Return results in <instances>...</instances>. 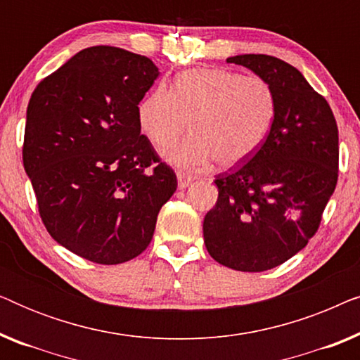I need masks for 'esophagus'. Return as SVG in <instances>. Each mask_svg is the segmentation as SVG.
<instances>
[{"mask_svg": "<svg viewBox=\"0 0 360 360\" xmlns=\"http://www.w3.org/2000/svg\"><path fill=\"white\" fill-rule=\"evenodd\" d=\"M176 180H179V188L184 190V188H186V186H188L195 179H193V176H191V175L185 174V172H179V174H176Z\"/></svg>", "mask_w": 360, "mask_h": 360, "instance_id": "1", "label": "esophagus"}]
</instances>
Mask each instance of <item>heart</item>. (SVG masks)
Listing matches in <instances>:
<instances>
[{
    "label": "heart",
    "mask_w": 360,
    "mask_h": 360,
    "mask_svg": "<svg viewBox=\"0 0 360 360\" xmlns=\"http://www.w3.org/2000/svg\"><path fill=\"white\" fill-rule=\"evenodd\" d=\"M278 100L272 83L228 68H193L172 88L152 90L137 106L141 131L155 146L174 142L190 121L191 134L162 150L169 164L200 170L233 167L257 152L274 129Z\"/></svg>",
    "instance_id": "obj_1"
}]
</instances>
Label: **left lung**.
Returning a JSON list of instances; mask_svg holds the SVG:
<instances>
[{"label":"left lung","mask_w":360,"mask_h":360,"mask_svg":"<svg viewBox=\"0 0 360 360\" xmlns=\"http://www.w3.org/2000/svg\"><path fill=\"white\" fill-rule=\"evenodd\" d=\"M267 78L278 100L267 141L219 174L218 201L205 216L211 257L240 272L287 262L313 238L338 184L339 136L328 101L290 63L264 53L229 57Z\"/></svg>","instance_id":"obj_1"}]
</instances>
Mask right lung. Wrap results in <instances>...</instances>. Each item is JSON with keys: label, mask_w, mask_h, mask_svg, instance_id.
<instances>
[{"label": "right lung", "mask_w": 360, "mask_h": 360, "mask_svg": "<svg viewBox=\"0 0 360 360\" xmlns=\"http://www.w3.org/2000/svg\"><path fill=\"white\" fill-rule=\"evenodd\" d=\"M157 77L150 58L96 46L44 78L29 100L22 162L42 223L91 262L122 264L146 250L176 190L137 120Z\"/></svg>", "instance_id": "1"}]
</instances>
